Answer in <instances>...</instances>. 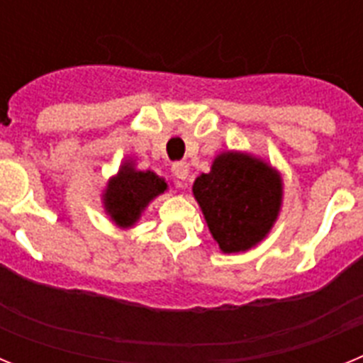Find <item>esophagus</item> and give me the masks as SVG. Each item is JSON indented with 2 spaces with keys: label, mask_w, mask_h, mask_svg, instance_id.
Segmentation results:
<instances>
[{
  "label": "esophagus",
  "mask_w": 363,
  "mask_h": 363,
  "mask_svg": "<svg viewBox=\"0 0 363 363\" xmlns=\"http://www.w3.org/2000/svg\"><path fill=\"white\" fill-rule=\"evenodd\" d=\"M172 174L178 179H187L189 176V163L187 162H174L171 167Z\"/></svg>",
  "instance_id": "esophagus-1"
}]
</instances>
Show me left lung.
<instances>
[{"label": "left lung", "mask_w": 363, "mask_h": 363, "mask_svg": "<svg viewBox=\"0 0 363 363\" xmlns=\"http://www.w3.org/2000/svg\"><path fill=\"white\" fill-rule=\"evenodd\" d=\"M192 194L223 255L251 251L267 238L284 203V178L267 160L245 150H223Z\"/></svg>", "instance_id": "left-lung-1"}]
</instances>
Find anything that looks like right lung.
<instances>
[{
  "mask_svg": "<svg viewBox=\"0 0 363 363\" xmlns=\"http://www.w3.org/2000/svg\"><path fill=\"white\" fill-rule=\"evenodd\" d=\"M167 191L165 178L154 171H140L136 160L125 158L101 191V207L118 229L127 230L133 229L147 207Z\"/></svg>",
  "mask_w": 363,
  "mask_h": 363,
  "instance_id": "1",
  "label": "right lung"
}]
</instances>
